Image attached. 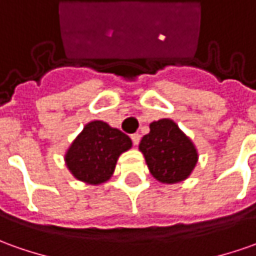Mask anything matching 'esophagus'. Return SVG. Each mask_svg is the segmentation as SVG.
Returning <instances> with one entry per match:
<instances>
[{
	"label": "esophagus",
	"instance_id": "esophagus-1",
	"mask_svg": "<svg viewBox=\"0 0 256 256\" xmlns=\"http://www.w3.org/2000/svg\"><path fill=\"white\" fill-rule=\"evenodd\" d=\"M140 138H142V136L138 134V133H134V134H132V142L134 146H137L138 142H140Z\"/></svg>",
	"mask_w": 256,
	"mask_h": 256
}]
</instances>
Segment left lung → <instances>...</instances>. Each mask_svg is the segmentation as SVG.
Instances as JSON below:
<instances>
[{"mask_svg":"<svg viewBox=\"0 0 256 256\" xmlns=\"http://www.w3.org/2000/svg\"><path fill=\"white\" fill-rule=\"evenodd\" d=\"M138 147L152 176L164 184L186 178L198 161L192 142L170 119L152 122Z\"/></svg>","mask_w":256,"mask_h":256,"instance_id":"1","label":"left lung"}]
</instances>
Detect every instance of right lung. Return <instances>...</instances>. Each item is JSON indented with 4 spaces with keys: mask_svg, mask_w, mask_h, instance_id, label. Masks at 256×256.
Instances as JSON below:
<instances>
[{
    "mask_svg": "<svg viewBox=\"0 0 256 256\" xmlns=\"http://www.w3.org/2000/svg\"><path fill=\"white\" fill-rule=\"evenodd\" d=\"M130 147L128 134L105 122L95 120L88 123L71 144L66 162L76 178L98 185L110 178L119 156Z\"/></svg>",
    "mask_w": 256,
    "mask_h": 256,
    "instance_id": "add662e5",
    "label": "right lung"
}]
</instances>
